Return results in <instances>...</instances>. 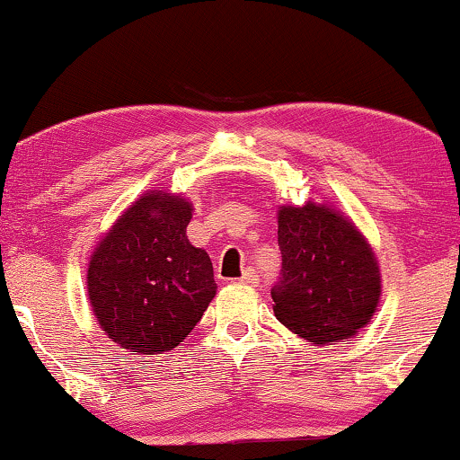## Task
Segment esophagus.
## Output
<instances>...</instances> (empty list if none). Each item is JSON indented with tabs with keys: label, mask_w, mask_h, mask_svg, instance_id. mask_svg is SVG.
<instances>
[{
	"label": "esophagus",
	"mask_w": 460,
	"mask_h": 460,
	"mask_svg": "<svg viewBox=\"0 0 460 460\" xmlns=\"http://www.w3.org/2000/svg\"><path fill=\"white\" fill-rule=\"evenodd\" d=\"M241 282H244V285H257V282H260V279H257L255 270L247 268V270H244V272H243V276H241Z\"/></svg>",
	"instance_id": "esophagus-1"
}]
</instances>
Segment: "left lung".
I'll return each instance as SVG.
<instances>
[{
  "instance_id": "8db88e82",
  "label": "left lung",
  "mask_w": 460,
  "mask_h": 460,
  "mask_svg": "<svg viewBox=\"0 0 460 460\" xmlns=\"http://www.w3.org/2000/svg\"><path fill=\"white\" fill-rule=\"evenodd\" d=\"M282 276L272 288L274 314L312 345L351 339L381 299L379 261L367 236L341 211L307 200L279 209Z\"/></svg>"
}]
</instances>
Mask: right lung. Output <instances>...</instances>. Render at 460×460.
<instances>
[{
    "mask_svg": "<svg viewBox=\"0 0 460 460\" xmlns=\"http://www.w3.org/2000/svg\"><path fill=\"white\" fill-rule=\"evenodd\" d=\"M192 203L148 190L100 238L87 263V295L100 329L123 349L163 354L188 337L216 297L205 249L186 236Z\"/></svg>",
    "mask_w": 460,
    "mask_h": 460,
    "instance_id": "add662e5",
    "label": "right lung"
}]
</instances>
